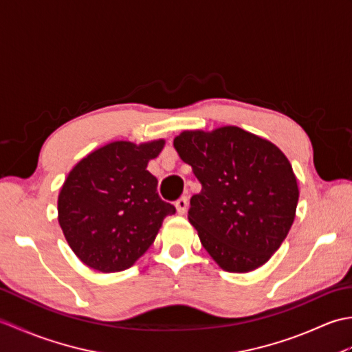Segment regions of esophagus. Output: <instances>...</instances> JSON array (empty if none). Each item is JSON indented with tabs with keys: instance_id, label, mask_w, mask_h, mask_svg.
Instances as JSON below:
<instances>
[{
	"instance_id": "34e87169",
	"label": "esophagus",
	"mask_w": 352,
	"mask_h": 352,
	"mask_svg": "<svg viewBox=\"0 0 352 352\" xmlns=\"http://www.w3.org/2000/svg\"><path fill=\"white\" fill-rule=\"evenodd\" d=\"M188 204H189V201H188V198H186V197L178 199L177 203H175L177 213H178V214H184L186 210H188Z\"/></svg>"
}]
</instances>
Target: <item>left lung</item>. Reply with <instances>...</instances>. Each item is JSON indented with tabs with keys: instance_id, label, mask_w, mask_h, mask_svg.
Listing matches in <instances>:
<instances>
[{
	"instance_id": "left-lung-1",
	"label": "left lung",
	"mask_w": 352,
	"mask_h": 352,
	"mask_svg": "<svg viewBox=\"0 0 352 352\" xmlns=\"http://www.w3.org/2000/svg\"><path fill=\"white\" fill-rule=\"evenodd\" d=\"M180 159L203 186L188 219L206 251L227 272H251L280 248L296 214V175L272 142L227 125L184 130Z\"/></svg>"
}]
</instances>
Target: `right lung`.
Instances as JSON below:
<instances>
[{
    "label": "right lung",
    "instance_id": "obj_1",
    "mask_svg": "<svg viewBox=\"0 0 352 352\" xmlns=\"http://www.w3.org/2000/svg\"><path fill=\"white\" fill-rule=\"evenodd\" d=\"M164 139L115 140L81 159L66 177L57 219L66 242L86 266L104 274L131 267L175 213L157 193L148 163Z\"/></svg>",
    "mask_w": 352,
    "mask_h": 352
}]
</instances>
